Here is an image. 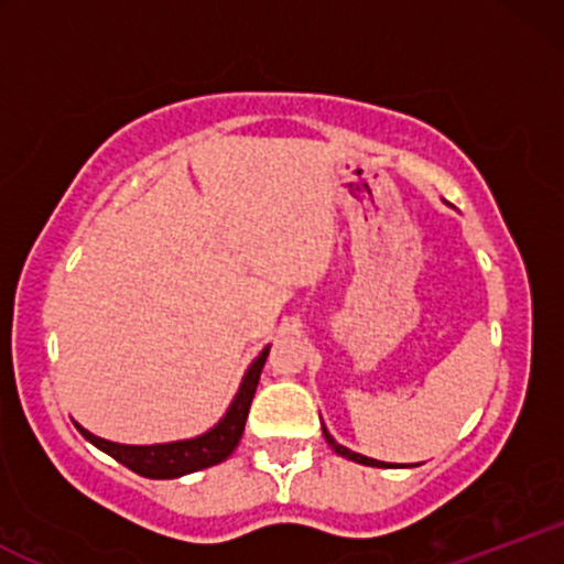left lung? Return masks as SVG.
Here are the masks:
<instances>
[{"label": "left lung", "mask_w": 564, "mask_h": 564, "mask_svg": "<svg viewBox=\"0 0 564 564\" xmlns=\"http://www.w3.org/2000/svg\"><path fill=\"white\" fill-rule=\"evenodd\" d=\"M323 435H326V440H328V445H332V448L339 453V456H345V458H349V462H358V464H366V467H390V464H384V462H377V458H368V456H360V453H352L349 448H345V445H339L336 443V440L328 435V430L326 426H323Z\"/></svg>", "instance_id": "1"}]
</instances>
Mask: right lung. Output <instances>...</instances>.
<instances>
[{"label": "right lung", "instance_id": "right-lung-1", "mask_svg": "<svg viewBox=\"0 0 564 564\" xmlns=\"http://www.w3.org/2000/svg\"><path fill=\"white\" fill-rule=\"evenodd\" d=\"M270 347H264L260 358L249 366L246 377L241 381V390H238L236 400H232L228 413L223 416L215 430L204 432L200 437L193 440H180V443H164V445H119L108 443V440L95 437L93 432H87L84 426L76 424V430L82 432L89 443L97 445L100 451H106L108 456H113L116 462L124 464L127 469L138 471L142 477H151V480H172V477L191 475V471L215 467V464L225 462L232 451H236L238 440L243 435L246 416H249L251 400H254L257 384H260V373L264 360H268Z\"/></svg>", "mask_w": 564, "mask_h": 564}]
</instances>
